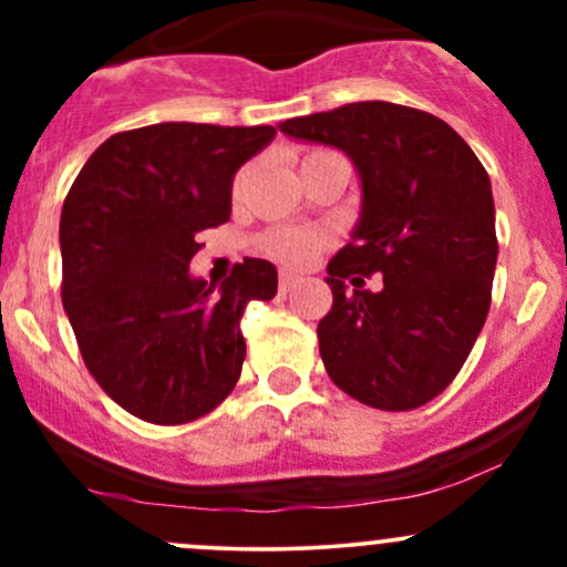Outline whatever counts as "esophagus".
Listing matches in <instances>:
<instances>
[{"mask_svg":"<svg viewBox=\"0 0 567 567\" xmlns=\"http://www.w3.org/2000/svg\"><path fill=\"white\" fill-rule=\"evenodd\" d=\"M296 285H298V277H292L290 271H279V296H288Z\"/></svg>","mask_w":567,"mask_h":567,"instance_id":"34e87169","label":"esophagus"}]
</instances>
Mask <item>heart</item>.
I'll return each mask as SVG.
<instances>
[{"instance_id":"heart-1","label":"heart","mask_w":567,"mask_h":567,"mask_svg":"<svg viewBox=\"0 0 567 567\" xmlns=\"http://www.w3.org/2000/svg\"><path fill=\"white\" fill-rule=\"evenodd\" d=\"M315 154L322 152H309L303 159L315 157ZM261 252L264 256L275 258V261H282L288 266H306L311 258L320 252L324 245V237L320 231L311 229H290V226H279V229H269L261 237Z\"/></svg>"}]
</instances>
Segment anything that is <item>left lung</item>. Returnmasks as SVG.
<instances>
[{
	"label": "left lung",
	"mask_w": 567,
	"mask_h": 567,
	"mask_svg": "<svg viewBox=\"0 0 567 567\" xmlns=\"http://www.w3.org/2000/svg\"><path fill=\"white\" fill-rule=\"evenodd\" d=\"M279 130L341 148L362 178L360 224L328 264L324 370L362 405H426L464 368L491 309L498 239L483 162L440 116L386 101ZM368 278L382 290L365 289Z\"/></svg>",
	"instance_id": "1"
}]
</instances>
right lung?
Masks as SVG:
<instances>
[{"instance_id": "add662e5", "label": "right lung", "mask_w": 567, "mask_h": 567, "mask_svg": "<svg viewBox=\"0 0 567 567\" xmlns=\"http://www.w3.org/2000/svg\"><path fill=\"white\" fill-rule=\"evenodd\" d=\"M277 130L162 122L95 148L61 213V301L90 375L159 426L197 421L237 386L239 317L269 301L277 269L234 264L220 290L188 277L199 231L226 224L234 173Z\"/></svg>"}]
</instances>
